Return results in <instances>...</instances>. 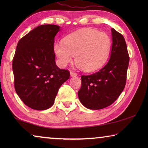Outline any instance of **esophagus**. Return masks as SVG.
<instances>
[{"label":"esophagus","mask_w":148,"mask_h":148,"mask_svg":"<svg viewBox=\"0 0 148 148\" xmlns=\"http://www.w3.org/2000/svg\"><path fill=\"white\" fill-rule=\"evenodd\" d=\"M70 73H71V76L72 77H75V76H77V74L76 73V72H72V71H71V72H70Z\"/></svg>","instance_id":"1"}]
</instances>
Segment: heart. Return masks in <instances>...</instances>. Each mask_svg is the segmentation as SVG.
Returning a JSON list of instances; mask_svg holds the SVG:
<instances>
[{
    "label": "heart",
    "mask_w": 148,
    "mask_h": 148,
    "mask_svg": "<svg viewBox=\"0 0 148 148\" xmlns=\"http://www.w3.org/2000/svg\"><path fill=\"white\" fill-rule=\"evenodd\" d=\"M112 41L104 32L84 29L72 32L62 42L54 44L53 50L59 64L66 66L75 56V62L84 72H93L106 63L111 51Z\"/></svg>",
    "instance_id": "b5f03b06"
}]
</instances>
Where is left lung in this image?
Instances as JSON below:
<instances>
[{
	"mask_svg": "<svg viewBox=\"0 0 148 148\" xmlns=\"http://www.w3.org/2000/svg\"><path fill=\"white\" fill-rule=\"evenodd\" d=\"M112 46L108 62L99 71L82 75L77 92L81 103L87 108L100 110L109 106L118 98L126 84L129 57L124 37L111 29Z\"/></svg>",
	"mask_w": 148,
	"mask_h": 148,
	"instance_id": "1",
	"label": "left lung"
}]
</instances>
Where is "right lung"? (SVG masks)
Here are the masks:
<instances>
[{"label":"right lung","mask_w":148,"mask_h":148,"mask_svg":"<svg viewBox=\"0 0 148 148\" xmlns=\"http://www.w3.org/2000/svg\"><path fill=\"white\" fill-rule=\"evenodd\" d=\"M56 25H42L19 40L12 62L14 87L24 104L44 110L54 103L61 85L68 80V70L56 63L53 45L60 31Z\"/></svg>","instance_id":"obj_1"}]
</instances>
